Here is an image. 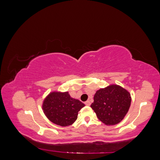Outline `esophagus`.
<instances>
[{"label": "esophagus", "mask_w": 160, "mask_h": 160, "mask_svg": "<svg viewBox=\"0 0 160 160\" xmlns=\"http://www.w3.org/2000/svg\"><path fill=\"white\" fill-rule=\"evenodd\" d=\"M85 105L87 106H89L91 105V102L89 101H87L85 102Z\"/></svg>", "instance_id": "1"}]
</instances>
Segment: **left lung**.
<instances>
[{"mask_svg": "<svg viewBox=\"0 0 160 160\" xmlns=\"http://www.w3.org/2000/svg\"><path fill=\"white\" fill-rule=\"evenodd\" d=\"M130 104V93L119 85L111 84L97 91L91 108L103 123L114 126L123 119Z\"/></svg>", "mask_w": 160, "mask_h": 160, "instance_id": "8db88e82", "label": "left lung"}]
</instances>
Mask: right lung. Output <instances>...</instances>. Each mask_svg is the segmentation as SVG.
<instances>
[{"label":"right lung","instance_id":"add662e5","mask_svg":"<svg viewBox=\"0 0 160 160\" xmlns=\"http://www.w3.org/2000/svg\"><path fill=\"white\" fill-rule=\"evenodd\" d=\"M84 107L79 100L71 98L68 92H52L43 102V113L53 123L62 127L73 124L78 118V112Z\"/></svg>","mask_w":160,"mask_h":160}]
</instances>
